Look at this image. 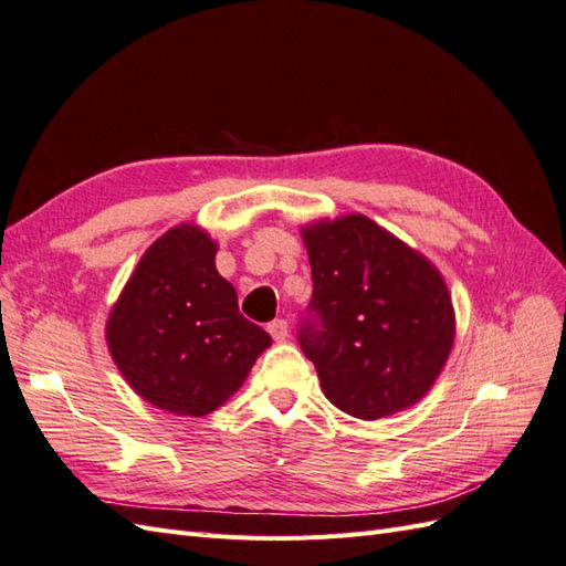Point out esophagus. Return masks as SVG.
I'll return each instance as SVG.
<instances>
[{
    "mask_svg": "<svg viewBox=\"0 0 566 566\" xmlns=\"http://www.w3.org/2000/svg\"><path fill=\"white\" fill-rule=\"evenodd\" d=\"M266 331L271 333V337L276 339V342H285L287 339V335H290V328H287V321H283V318H276V321H271L269 325H266Z\"/></svg>",
    "mask_w": 566,
    "mask_h": 566,
    "instance_id": "34e87169",
    "label": "esophagus"
}]
</instances>
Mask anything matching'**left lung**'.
<instances>
[{
    "mask_svg": "<svg viewBox=\"0 0 566 566\" xmlns=\"http://www.w3.org/2000/svg\"><path fill=\"white\" fill-rule=\"evenodd\" d=\"M302 238L314 293L297 339L325 397L361 420L418 403L455 337L437 266L364 214L312 221Z\"/></svg>",
    "mask_w": 566,
    "mask_h": 566,
    "instance_id": "8db88e82",
    "label": "left lung"
}]
</instances>
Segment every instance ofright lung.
<instances>
[{"label":"right lung","instance_id":"obj_1","mask_svg":"<svg viewBox=\"0 0 566 566\" xmlns=\"http://www.w3.org/2000/svg\"><path fill=\"white\" fill-rule=\"evenodd\" d=\"M214 254L217 243L200 227L169 229L144 252L106 323L119 373L167 413H212L271 345L269 333L238 312Z\"/></svg>","mask_w":566,"mask_h":566}]
</instances>
